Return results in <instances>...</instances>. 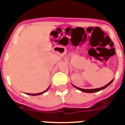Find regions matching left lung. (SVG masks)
<instances>
[{"instance_id": "1", "label": "left lung", "mask_w": 125, "mask_h": 125, "mask_svg": "<svg viewBox=\"0 0 125 125\" xmlns=\"http://www.w3.org/2000/svg\"><path fill=\"white\" fill-rule=\"evenodd\" d=\"M113 80H111V81H110V83L108 84H107L106 85H105L104 86H103L102 88H97V89H81V88H78V87H76L75 86H74L73 84V86L75 87V88H76V89H79V90H80V91H83V92H85V93H94V92H98V91H101V90H102V89H104V88H106V87H108L109 85L111 83L113 82Z\"/></svg>"}]
</instances>
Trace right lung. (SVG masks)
Instances as JSON below:
<instances>
[{"label": "right lung", "instance_id": "add662e5", "mask_svg": "<svg viewBox=\"0 0 125 125\" xmlns=\"http://www.w3.org/2000/svg\"><path fill=\"white\" fill-rule=\"evenodd\" d=\"M49 87L48 88H47V89H46V91H43V92H42V93H36V94H31V93H27V94H29V95H32V96H36V95H39V94H43L44 93V92H46V91H47V89H49Z\"/></svg>", "mask_w": 125, "mask_h": 125}]
</instances>
